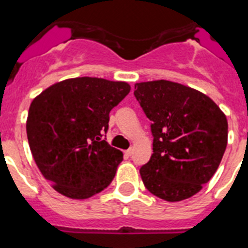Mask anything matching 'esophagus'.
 Listing matches in <instances>:
<instances>
[{"instance_id":"34e87169","label":"esophagus","mask_w":248,"mask_h":248,"mask_svg":"<svg viewBox=\"0 0 248 248\" xmlns=\"http://www.w3.org/2000/svg\"><path fill=\"white\" fill-rule=\"evenodd\" d=\"M132 154H133V150H132V148H130V150H127L126 152H124V155H126L127 157L132 156Z\"/></svg>"}]
</instances>
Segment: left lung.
<instances>
[{"label": "left lung", "instance_id": "8db88e82", "mask_svg": "<svg viewBox=\"0 0 248 248\" xmlns=\"http://www.w3.org/2000/svg\"><path fill=\"white\" fill-rule=\"evenodd\" d=\"M135 97L152 121L154 154L140 169L143 185L165 201L192 197L222 160L225 113L206 94L166 79L136 83Z\"/></svg>", "mask_w": 248, "mask_h": 248}]
</instances>
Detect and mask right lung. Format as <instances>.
<instances>
[{
  "instance_id": "right-lung-1",
  "label": "right lung",
  "mask_w": 248,
  "mask_h": 248,
  "mask_svg": "<svg viewBox=\"0 0 248 248\" xmlns=\"http://www.w3.org/2000/svg\"><path fill=\"white\" fill-rule=\"evenodd\" d=\"M131 87L97 77H77L49 86L32 101L26 124L34 162L53 188L75 200L101 192L124 160L102 139L109 112Z\"/></svg>"
}]
</instances>
